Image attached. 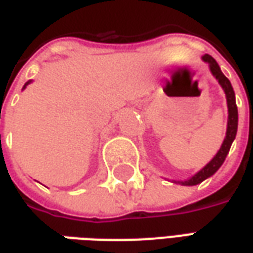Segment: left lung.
Returning a JSON list of instances; mask_svg holds the SVG:
<instances>
[{
    "label": "left lung",
    "mask_w": 253,
    "mask_h": 253,
    "mask_svg": "<svg viewBox=\"0 0 253 253\" xmlns=\"http://www.w3.org/2000/svg\"><path fill=\"white\" fill-rule=\"evenodd\" d=\"M203 61L210 65V70L214 74V77L217 78L218 83L221 84V86L225 90V94H226V100H228V108H229V116H228V130H226V137L223 139V143L221 149L218 150V153L215 154V157L209 163V164L203 168L202 170H199L196 175H194L191 179L186 181H176V183H180V184H184V186H196L202 181L210 177L211 175H214L218 170V168L223 164V161L226 159V154L229 153V149H230V145L233 142V139L236 138V132H237V122H239V115H237V105H236V100H234V92L232 85H230V81L228 78L223 76V73L221 72V69L218 66V63L215 62V59L206 54L203 57Z\"/></svg>",
    "instance_id": "8db88e82"
}]
</instances>
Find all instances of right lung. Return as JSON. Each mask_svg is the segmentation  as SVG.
Returning <instances> with one entry per match:
<instances>
[{
	"mask_svg": "<svg viewBox=\"0 0 253 253\" xmlns=\"http://www.w3.org/2000/svg\"><path fill=\"white\" fill-rule=\"evenodd\" d=\"M28 84H30V83H27V84H25V85H28Z\"/></svg>",
	"mask_w": 253,
	"mask_h": 253,
	"instance_id": "obj_1",
	"label": "right lung"
}]
</instances>
